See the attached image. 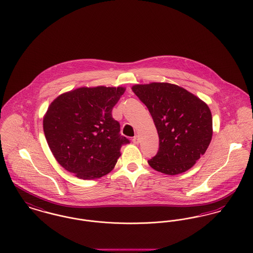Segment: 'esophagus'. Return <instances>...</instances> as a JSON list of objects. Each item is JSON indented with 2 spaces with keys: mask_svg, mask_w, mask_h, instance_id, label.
<instances>
[{
  "mask_svg": "<svg viewBox=\"0 0 253 253\" xmlns=\"http://www.w3.org/2000/svg\"><path fill=\"white\" fill-rule=\"evenodd\" d=\"M132 142L135 145H138V144L140 143V138H139V136H135L132 139Z\"/></svg>",
  "mask_w": 253,
  "mask_h": 253,
  "instance_id": "esophagus-1",
  "label": "esophagus"
}]
</instances>
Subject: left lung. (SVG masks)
I'll return each instance as SVG.
<instances>
[{
    "label": "left lung",
    "instance_id": "1",
    "mask_svg": "<svg viewBox=\"0 0 253 253\" xmlns=\"http://www.w3.org/2000/svg\"><path fill=\"white\" fill-rule=\"evenodd\" d=\"M132 91L146 105L159 135V150L148 165L168 175L191 169L212 138L210 107L185 88L169 83L135 84Z\"/></svg>",
    "mask_w": 253,
    "mask_h": 253
}]
</instances>
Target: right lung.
<instances>
[{"label": "right lung", "mask_w": 253, "mask_h": 253, "mask_svg": "<svg viewBox=\"0 0 253 253\" xmlns=\"http://www.w3.org/2000/svg\"><path fill=\"white\" fill-rule=\"evenodd\" d=\"M125 87H80L57 97L43 117V132L57 162L76 177L94 180L110 172L129 140L120 134L112 108Z\"/></svg>", "instance_id": "1"}]
</instances>
